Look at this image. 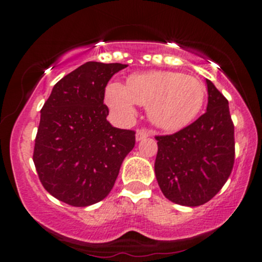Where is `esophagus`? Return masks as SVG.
<instances>
[{"label":"esophagus","mask_w":262,"mask_h":262,"mask_svg":"<svg viewBox=\"0 0 262 262\" xmlns=\"http://www.w3.org/2000/svg\"><path fill=\"white\" fill-rule=\"evenodd\" d=\"M148 137H150V133L148 130H145V129H140V130H137V133H135V140L137 141L144 140Z\"/></svg>","instance_id":"34e87169"}]
</instances>
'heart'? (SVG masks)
Here are the masks:
<instances>
[{
  "mask_svg": "<svg viewBox=\"0 0 262 262\" xmlns=\"http://www.w3.org/2000/svg\"><path fill=\"white\" fill-rule=\"evenodd\" d=\"M206 87L202 81L175 71L152 70L132 74L127 83L111 82L106 102L118 118L129 121L135 104L148 108L149 119L164 130H179L202 110Z\"/></svg>",
  "mask_w": 262,
  "mask_h": 262,
  "instance_id": "b5f03b06",
  "label": "heart"
}]
</instances>
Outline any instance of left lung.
I'll return each instance as SVG.
<instances>
[{"label":"left lung","mask_w":262,"mask_h":262,"mask_svg":"<svg viewBox=\"0 0 262 262\" xmlns=\"http://www.w3.org/2000/svg\"><path fill=\"white\" fill-rule=\"evenodd\" d=\"M206 113L175 134L156 137L155 176L164 196L180 206L212 200L234 164V125L227 98L206 79Z\"/></svg>","instance_id":"obj_1"}]
</instances>
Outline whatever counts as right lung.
Segmentation results:
<instances>
[{"label": "right lung", "mask_w": 262, "mask_h": 262, "mask_svg": "<svg viewBox=\"0 0 262 262\" xmlns=\"http://www.w3.org/2000/svg\"><path fill=\"white\" fill-rule=\"evenodd\" d=\"M127 66L87 61L55 83L41 108L33 161L41 185L56 200L87 207L113 188L135 133L107 121L104 90Z\"/></svg>", "instance_id": "1"}]
</instances>
